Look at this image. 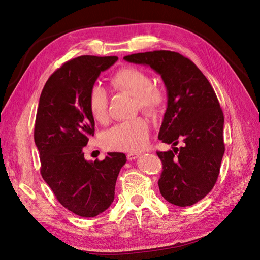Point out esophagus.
Segmentation results:
<instances>
[{
	"label": "esophagus",
	"mask_w": 260,
	"mask_h": 260,
	"mask_svg": "<svg viewBox=\"0 0 260 260\" xmlns=\"http://www.w3.org/2000/svg\"><path fill=\"white\" fill-rule=\"evenodd\" d=\"M139 156H140L139 153H129V154L127 155V158H128L129 160H132V159H136L137 157H139Z\"/></svg>",
	"instance_id": "esophagus-1"
}]
</instances>
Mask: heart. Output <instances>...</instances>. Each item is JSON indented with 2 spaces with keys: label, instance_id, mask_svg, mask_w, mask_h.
<instances>
[{
  "label": "heart",
  "instance_id": "heart-1",
  "mask_svg": "<svg viewBox=\"0 0 260 260\" xmlns=\"http://www.w3.org/2000/svg\"><path fill=\"white\" fill-rule=\"evenodd\" d=\"M113 88L124 91L136 96L140 109L155 115L158 113L166 102V94L152 85V79L145 72L136 67H124L111 78ZM89 108L92 117L99 122L108 119V95L101 85H94L89 93ZM148 141V123L142 117L133 118L115 124L107 130L102 143L107 149L116 151L138 152L142 149Z\"/></svg>",
  "mask_w": 260,
  "mask_h": 260
}]
</instances>
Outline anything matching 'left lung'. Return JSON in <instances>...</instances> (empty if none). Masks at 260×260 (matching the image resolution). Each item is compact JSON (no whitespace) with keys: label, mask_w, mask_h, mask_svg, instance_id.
Returning a JSON list of instances; mask_svg holds the SVG:
<instances>
[{"label":"left lung","mask_w":260,"mask_h":260,"mask_svg":"<svg viewBox=\"0 0 260 260\" xmlns=\"http://www.w3.org/2000/svg\"><path fill=\"white\" fill-rule=\"evenodd\" d=\"M123 59L149 66L166 86L158 139L174 147L157 152L162 162L158 186L167 202L191 206L212 190L224 154V118L216 93L198 66L177 52L137 53ZM179 142L183 146L176 148Z\"/></svg>","instance_id":"obj_1"}]
</instances>
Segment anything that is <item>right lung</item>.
<instances>
[{"mask_svg": "<svg viewBox=\"0 0 260 260\" xmlns=\"http://www.w3.org/2000/svg\"><path fill=\"white\" fill-rule=\"evenodd\" d=\"M117 56L84 55L65 62L46 81L36 117L35 143L41 176L62 206L80 217H95L115 199V185L127 161L123 153L88 161L83 147L94 136L89 93L101 72Z\"/></svg>", "mask_w": 260, "mask_h": 260, "instance_id": "add662e5", "label": "right lung"}]
</instances>
